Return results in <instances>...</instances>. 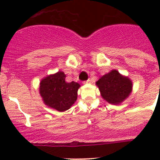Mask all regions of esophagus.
Here are the masks:
<instances>
[{
  "label": "esophagus",
  "mask_w": 160,
  "mask_h": 160,
  "mask_svg": "<svg viewBox=\"0 0 160 160\" xmlns=\"http://www.w3.org/2000/svg\"><path fill=\"white\" fill-rule=\"evenodd\" d=\"M91 82H92L91 79H88V80H86V81L83 82V83H91Z\"/></svg>",
  "instance_id": "esophagus-1"
}]
</instances>
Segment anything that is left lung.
I'll return each mask as SVG.
<instances>
[{
	"mask_svg": "<svg viewBox=\"0 0 160 160\" xmlns=\"http://www.w3.org/2000/svg\"><path fill=\"white\" fill-rule=\"evenodd\" d=\"M101 97L109 104H119L131 93L132 82L128 77L122 76L118 71L113 70L101 77L96 82Z\"/></svg>",
	"mask_w": 160,
	"mask_h": 160,
	"instance_id": "left-lung-1",
	"label": "left lung"
}]
</instances>
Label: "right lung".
<instances>
[{
  "label": "right lung",
  "mask_w": 160,
  "mask_h": 160,
  "mask_svg": "<svg viewBox=\"0 0 160 160\" xmlns=\"http://www.w3.org/2000/svg\"><path fill=\"white\" fill-rule=\"evenodd\" d=\"M62 71L48 76L40 82L39 93L44 104L58 111L70 109L77 99L80 85L77 82L67 83Z\"/></svg>",
  "instance_id": "add662e5"
}]
</instances>
